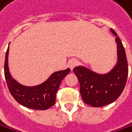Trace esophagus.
Segmentation results:
<instances>
[{"label":"esophagus","mask_w":132,"mask_h":132,"mask_svg":"<svg viewBox=\"0 0 132 132\" xmlns=\"http://www.w3.org/2000/svg\"><path fill=\"white\" fill-rule=\"evenodd\" d=\"M78 61L76 60V59H71V60H70L68 61V67L71 68V69H73L77 64H78Z\"/></svg>","instance_id":"1"}]
</instances>
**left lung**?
I'll return each mask as SVG.
<instances>
[{"label":"left lung","mask_w":132,"mask_h":132,"mask_svg":"<svg viewBox=\"0 0 132 132\" xmlns=\"http://www.w3.org/2000/svg\"><path fill=\"white\" fill-rule=\"evenodd\" d=\"M117 36L118 61L117 65L105 75H98L84 67L73 69L80 85V94L82 101L93 107H102L116 101L126 85L128 66L123 44L117 33L110 29Z\"/></svg>","instance_id":"8db88e82"}]
</instances>
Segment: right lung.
Returning <instances> with one entry per match:
<instances>
[{"label":"right lung","instance_id":"obj_1","mask_svg":"<svg viewBox=\"0 0 132 132\" xmlns=\"http://www.w3.org/2000/svg\"><path fill=\"white\" fill-rule=\"evenodd\" d=\"M8 48L4 61V77L9 90L20 105L33 109H48L55 104L56 92L63 79L71 71L70 68L64 71H56L43 83L35 87H25L16 82L11 76L9 69Z\"/></svg>","mask_w":132,"mask_h":132}]
</instances>
